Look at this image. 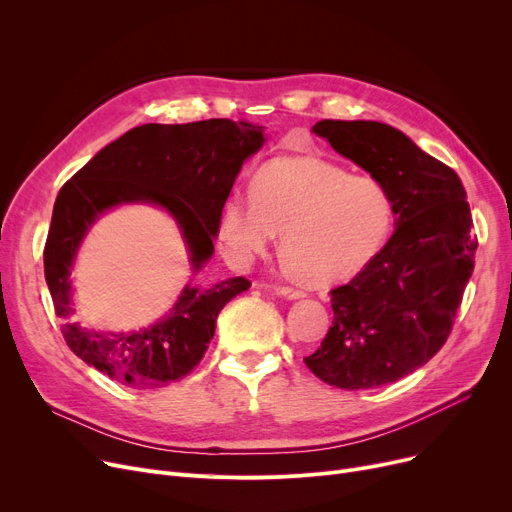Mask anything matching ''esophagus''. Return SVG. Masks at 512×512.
Returning a JSON list of instances; mask_svg holds the SVG:
<instances>
[{"label":"esophagus","mask_w":512,"mask_h":512,"mask_svg":"<svg viewBox=\"0 0 512 512\" xmlns=\"http://www.w3.org/2000/svg\"><path fill=\"white\" fill-rule=\"evenodd\" d=\"M274 290H276L278 294H282L284 299H290V301H294V299H303V297H305V292H303V290H299V288H290V286H274Z\"/></svg>","instance_id":"obj_1"}]
</instances>
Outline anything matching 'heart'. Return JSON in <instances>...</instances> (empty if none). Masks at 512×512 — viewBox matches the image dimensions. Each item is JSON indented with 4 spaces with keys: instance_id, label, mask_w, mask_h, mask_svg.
Returning <instances> with one entry per match:
<instances>
[{
    "instance_id": "1",
    "label": "heart",
    "mask_w": 512,
    "mask_h": 512,
    "mask_svg": "<svg viewBox=\"0 0 512 512\" xmlns=\"http://www.w3.org/2000/svg\"><path fill=\"white\" fill-rule=\"evenodd\" d=\"M394 222L386 184L315 155L267 161L249 193L234 191L220 215L228 257L251 263L282 230L286 267L311 284L353 278L378 255Z\"/></svg>"
}]
</instances>
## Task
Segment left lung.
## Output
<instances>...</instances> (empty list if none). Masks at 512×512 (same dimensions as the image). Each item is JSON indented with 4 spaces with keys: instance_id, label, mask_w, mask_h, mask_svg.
I'll use <instances>...</instances> for the list:
<instances>
[{
    "instance_id": "obj_1",
    "label": "left lung",
    "mask_w": 512,
    "mask_h": 512,
    "mask_svg": "<svg viewBox=\"0 0 512 512\" xmlns=\"http://www.w3.org/2000/svg\"><path fill=\"white\" fill-rule=\"evenodd\" d=\"M334 151L386 184L394 234L363 270L332 294V328L305 365L342 390L392 384L444 346L477 240L461 178L407 134L371 120L313 126Z\"/></svg>"
}]
</instances>
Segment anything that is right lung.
Returning a JSON list of instances; mask_svg holds the SVG:
<instances>
[{
  "instance_id": "1",
  "label": "right lung",
  "mask_w": 512,
  "mask_h": 512,
  "mask_svg": "<svg viewBox=\"0 0 512 512\" xmlns=\"http://www.w3.org/2000/svg\"><path fill=\"white\" fill-rule=\"evenodd\" d=\"M263 126L211 118L188 124H143L80 168L58 193L43 251L45 280L53 309L64 319L70 351L112 380L149 390L191 373L215 332V319L247 278L211 288L186 284L172 311L139 332H97L72 319L70 267L93 222L122 203L164 207L182 230L195 270L213 253L222 207L242 161L263 145Z\"/></svg>"
}]
</instances>
